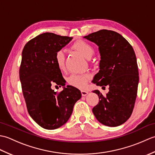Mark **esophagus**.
<instances>
[{
	"mask_svg": "<svg viewBox=\"0 0 155 155\" xmlns=\"http://www.w3.org/2000/svg\"><path fill=\"white\" fill-rule=\"evenodd\" d=\"M88 91H84V90H82L81 91V94H82V96H83V97H84V96H87V95L88 94Z\"/></svg>",
	"mask_w": 155,
	"mask_h": 155,
	"instance_id": "obj_1",
	"label": "esophagus"
}]
</instances>
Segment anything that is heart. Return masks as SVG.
Listing matches in <instances>:
<instances>
[{
  "label": "heart",
  "mask_w": 155,
  "mask_h": 155,
  "mask_svg": "<svg viewBox=\"0 0 155 155\" xmlns=\"http://www.w3.org/2000/svg\"><path fill=\"white\" fill-rule=\"evenodd\" d=\"M74 48L87 58L91 57L94 52L93 47L87 42L84 41H78L76 42L74 45ZM54 61L59 70L63 71L65 67V54L63 50L60 49L56 52ZM89 78L90 76L87 74H73L67 77V82L71 86L78 88H83L87 86Z\"/></svg>",
  "instance_id": "heart-1"
}]
</instances>
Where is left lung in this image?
<instances>
[{
	"label": "left lung",
	"mask_w": 155,
	"mask_h": 155,
	"mask_svg": "<svg viewBox=\"0 0 155 155\" xmlns=\"http://www.w3.org/2000/svg\"><path fill=\"white\" fill-rule=\"evenodd\" d=\"M98 45L100 70L93 83L109 91L104 97L99 91V103L93 108L97 119L108 127H117L130 118L135 103L139 70L132 46L119 33L103 29L84 37Z\"/></svg>",
	"instance_id": "1"
}]
</instances>
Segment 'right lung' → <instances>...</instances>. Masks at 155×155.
Returning <instances> with one entry per match:
<instances>
[{
  "mask_svg": "<svg viewBox=\"0 0 155 155\" xmlns=\"http://www.w3.org/2000/svg\"><path fill=\"white\" fill-rule=\"evenodd\" d=\"M72 38L45 32L29 41L22 52L19 77L27 110L45 129H56L67 123L81 98V91L70 85L58 93L51 88L52 84L65 85L54 56Z\"/></svg>",
  "mask_w": 155,
  "mask_h": 155,
  "instance_id": "obj_1",
  "label": "right lung"
}]
</instances>
